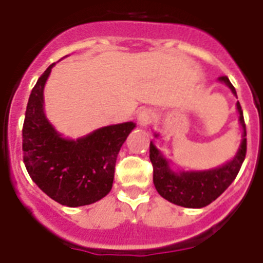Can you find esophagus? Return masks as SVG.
I'll return each instance as SVG.
<instances>
[{"instance_id":"obj_1","label":"esophagus","mask_w":263,"mask_h":263,"mask_svg":"<svg viewBox=\"0 0 263 263\" xmlns=\"http://www.w3.org/2000/svg\"><path fill=\"white\" fill-rule=\"evenodd\" d=\"M155 117V112H153L151 108H145V110L140 111V114H138L137 119H138V123L141 126H146L151 123V121Z\"/></svg>"}]
</instances>
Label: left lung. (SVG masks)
<instances>
[{
	"label": "left lung",
	"mask_w": 263,
	"mask_h": 263,
	"mask_svg": "<svg viewBox=\"0 0 263 263\" xmlns=\"http://www.w3.org/2000/svg\"><path fill=\"white\" fill-rule=\"evenodd\" d=\"M218 80L221 83H226L232 93L236 95L234 85L231 84L227 76H221L218 77ZM236 108L239 111V121L243 127V140H241L240 148L232 160L215 170L174 172L160 151L151 141L149 159L153 165V183L157 193L163 198L179 206L203 208L220 197L234 182L245 161L246 152H247L246 123L243 118V110L239 102L236 103Z\"/></svg>",
	"instance_id": "1"
}]
</instances>
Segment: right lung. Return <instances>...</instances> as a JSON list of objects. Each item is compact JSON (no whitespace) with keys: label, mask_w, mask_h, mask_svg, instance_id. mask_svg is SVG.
I'll list each match as a JSON object with an SVG mask.
<instances>
[{"label":"right lung","mask_w":263,"mask_h":263,"mask_svg":"<svg viewBox=\"0 0 263 263\" xmlns=\"http://www.w3.org/2000/svg\"><path fill=\"white\" fill-rule=\"evenodd\" d=\"M51 64L29 95L23 125V160L31 179L65 206H84L106 197L112 187L115 163L133 122L95 130L79 140H66L47 121L43 89Z\"/></svg>","instance_id":"right-lung-1"}]
</instances>
